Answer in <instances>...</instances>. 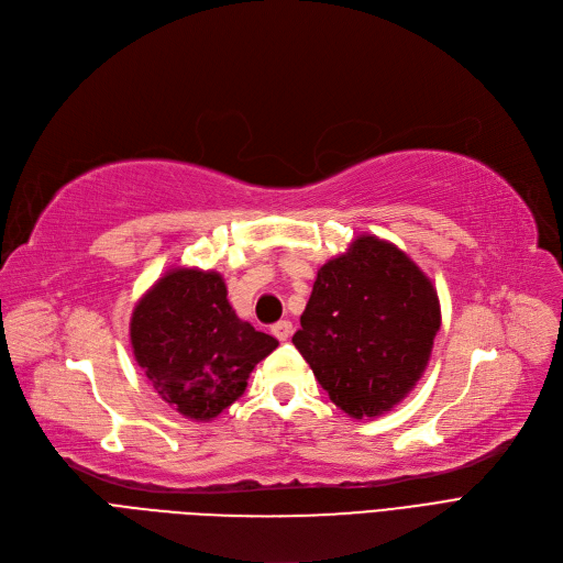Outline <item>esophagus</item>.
Returning a JSON list of instances; mask_svg holds the SVG:
<instances>
[{
    "label": "esophagus",
    "mask_w": 563,
    "mask_h": 563,
    "mask_svg": "<svg viewBox=\"0 0 563 563\" xmlns=\"http://www.w3.org/2000/svg\"><path fill=\"white\" fill-rule=\"evenodd\" d=\"M272 333H274V338H276V340H280V342L289 340V335H291V321L283 319V321L274 323V327H272Z\"/></svg>",
    "instance_id": "esophagus-1"
}]
</instances>
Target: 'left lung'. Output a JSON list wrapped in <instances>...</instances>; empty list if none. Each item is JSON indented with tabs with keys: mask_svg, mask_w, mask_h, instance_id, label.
<instances>
[{
	"mask_svg": "<svg viewBox=\"0 0 563 563\" xmlns=\"http://www.w3.org/2000/svg\"><path fill=\"white\" fill-rule=\"evenodd\" d=\"M438 331L433 283L395 244L361 234L317 272L291 342L331 401L363 420L416 388Z\"/></svg>",
	"mask_w": 563,
	"mask_h": 563,
	"instance_id": "8db88e82",
	"label": "left lung"
}]
</instances>
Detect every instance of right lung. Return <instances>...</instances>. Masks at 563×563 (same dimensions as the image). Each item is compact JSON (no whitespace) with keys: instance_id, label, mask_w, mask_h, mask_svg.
<instances>
[{"instance_id":"right-lung-1","label":"right lung","mask_w":563,"mask_h":563,"mask_svg":"<svg viewBox=\"0 0 563 563\" xmlns=\"http://www.w3.org/2000/svg\"><path fill=\"white\" fill-rule=\"evenodd\" d=\"M130 342L159 397L196 422L240 399L255 365L278 346L236 317L221 274L189 266L166 272L139 299Z\"/></svg>"}]
</instances>
